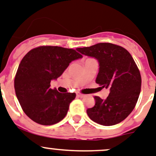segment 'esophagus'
Returning <instances> with one entry per match:
<instances>
[{
  "label": "esophagus",
  "instance_id": "1",
  "mask_svg": "<svg viewBox=\"0 0 156 156\" xmlns=\"http://www.w3.org/2000/svg\"><path fill=\"white\" fill-rule=\"evenodd\" d=\"M85 95H84V94L80 93V92H78V93H77V96H78V97H79V98H83V97H85Z\"/></svg>",
  "mask_w": 156,
  "mask_h": 156
}]
</instances>
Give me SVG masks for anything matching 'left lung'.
I'll return each instance as SVG.
<instances>
[{
	"instance_id": "1",
	"label": "left lung",
	"mask_w": 156,
	"mask_h": 156,
	"mask_svg": "<svg viewBox=\"0 0 156 156\" xmlns=\"http://www.w3.org/2000/svg\"><path fill=\"white\" fill-rule=\"evenodd\" d=\"M77 50L97 60L99 70L95 82L109 90L106 99L94 97L95 106L87 109L88 116L103 126L120 123L132 112L141 92V74L133 57L123 47L109 43Z\"/></svg>"
}]
</instances>
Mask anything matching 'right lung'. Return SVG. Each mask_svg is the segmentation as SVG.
I'll list each match as a JSON object with an SVG mask.
<instances>
[{
	"label": "right lung",
	"mask_w": 156,
	"mask_h": 156,
	"mask_svg": "<svg viewBox=\"0 0 156 156\" xmlns=\"http://www.w3.org/2000/svg\"><path fill=\"white\" fill-rule=\"evenodd\" d=\"M82 56L73 49L42 46L22 58L15 78V90L23 111L42 125H52L65 117L75 93L50 88V81L61 76L71 61Z\"/></svg>",
	"instance_id": "right-lung-1"
}]
</instances>
